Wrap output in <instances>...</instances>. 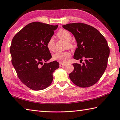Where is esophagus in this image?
Segmentation results:
<instances>
[{"label": "esophagus", "mask_w": 120, "mask_h": 120, "mask_svg": "<svg viewBox=\"0 0 120 120\" xmlns=\"http://www.w3.org/2000/svg\"><path fill=\"white\" fill-rule=\"evenodd\" d=\"M66 64H64V63H60V68H62V67H63L64 66H65Z\"/></svg>", "instance_id": "1"}]
</instances>
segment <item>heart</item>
Instances as JSON below:
<instances>
[{"mask_svg": "<svg viewBox=\"0 0 120 120\" xmlns=\"http://www.w3.org/2000/svg\"><path fill=\"white\" fill-rule=\"evenodd\" d=\"M58 37L60 39L64 40L67 41V45L68 47H72V44L70 41L72 39V36L70 33L68 31L64 29H61L58 32ZM46 46L48 49L50 51H52L55 48V42L54 39L52 37H51L48 40ZM71 56V54L68 52H57L52 55V59L55 60H57L60 63H66L68 60V58Z\"/></svg>", "mask_w": 120, "mask_h": 120, "instance_id": "b5f03b06", "label": "heart"}]
</instances>
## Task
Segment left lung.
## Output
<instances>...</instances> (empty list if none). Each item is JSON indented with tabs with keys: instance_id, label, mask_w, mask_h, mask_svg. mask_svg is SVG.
Masks as SVG:
<instances>
[{
	"instance_id": "left-lung-1",
	"label": "left lung",
	"mask_w": 120,
	"mask_h": 120,
	"mask_svg": "<svg viewBox=\"0 0 120 120\" xmlns=\"http://www.w3.org/2000/svg\"><path fill=\"white\" fill-rule=\"evenodd\" d=\"M74 36L77 44L74 58L85 62L74 63V71L69 75L72 82L81 87L91 86L99 80L108 65L110 48L104 37L94 27L84 23L63 25Z\"/></svg>"
}]
</instances>
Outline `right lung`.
Instances as JSON below:
<instances>
[{
	"label": "right lung",
	"mask_w": 120,
	"mask_h": 120,
	"mask_svg": "<svg viewBox=\"0 0 120 120\" xmlns=\"http://www.w3.org/2000/svg\"><path fill=\"white\" fill-rule=\"evenodd\" d=\"M57 27L58 25L31 22L12 38L10 48L12 64L20 80L31 90L39 91L49 86L52 73L59 68L55 60L46 63L52 58L46 44Z\"/></svg>",
	"instance_id": "1"
}]
</instances>
